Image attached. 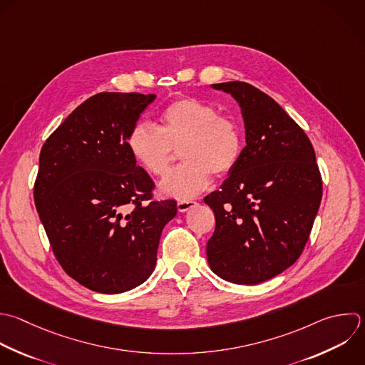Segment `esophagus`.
Instances as JSON below:
<instances>
[{
  "label": "esophagus",
  "mask_w": 365,
  "mask_h": 365,
  "mask_svg": "<svg viewBox=\"0 0 365 365\" xmlns=\"http://www.w3.org/2000/svg\"><path fill=\"white\" fill-rule=\"evenodd\" d=\"M195 201H191V200H187V201H178L177 202V208L180 212H187L188 210H191L192 207H195Z\"/></svg>",
  "instance_id": "esophagus-1"
}]
</instances>
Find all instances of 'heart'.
<instances>
[{"label":"heart","instance_id":"1","mask_svg":"<svg viewBox=\"0 0 365 365\" xmlns=\"http://www.w3.org/2000/svg\"><path fill=\"white\" fill-rule=\"evenodd\" d=\"M133 160L150 175L164 177L173 150H181L184 164L160 184V192L175 200H190L211 182V174L227 175L241 155L238 125L197 98H178L158 117V130L135 125L127 140Z\"/></svg>","mask_w":365,"mask_h":365}]
</instances>
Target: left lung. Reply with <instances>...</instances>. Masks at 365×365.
<instances>
[{
	"label": "left lung",
	"instance_id": "1",
	"mask_svg": "<svg viewBox=\"0 0 365 365\" xmlns=\"http://www.w3.org/2000/svg\"><path fill=\"white\" fill-rule=\"evenodd\" d=\"M211 87L241 108L245 147L221 190L204 198L215 215L207 259L220 278L255 285L301 255L319 208L321 175L308 137L271 97L241 81Z\"/></svg>",
	"mask_w": 365,
	"mask_h": 365
}]
</instances>
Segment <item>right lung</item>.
<instances>
[{"mask_svg": "<svg viewBox=\"0 0 365 365\" xmlns=\"http://www.w3.org/2000/svg\"><path fill=\"white\" fill-rule=\"evenodd\" d=\"M155 97L100 93L41 148L34 185L40 220L66 272L97 292L120 294L148 279L163 228L177 214L175 201H151L154 182L127 145Z\"/></svg>", "mask_w": 365, "mask_h": 365, "instance_id": "obj_1", "label": "right lung"}]
</instances>
